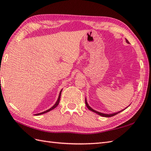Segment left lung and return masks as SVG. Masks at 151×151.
I'll return each mask as SVG.
<instances>
[{
	"label": "left lung",
	"mask_w": 151,
	"mask_h": 151,
	"mask_svg": "<svg viewBox=\"0 0 151 151\" xmlns=\"http://www.w3.org/2000/svg\"><path fill=\"white\" fill-rule=\"evenodd\" d=\"M125 40H126V42L128 43V44H129V42L127 39H126V38H125ZM86 105L87 107L88 108L90 111H91L94 112V113H96V114H99V115L101 116H104V117H111V116H114V115H116V114H118V113H120L121 111H124V110H122V111H121L116 112V113H113V114H104V113H100V112H99V111H95V110H94L93 109H92L91 107L89 106V104H87V100H86Z\"/></svg>",
	"instance_id": "obj_1"
}]
</instances>
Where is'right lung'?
<instances>
[{"label": "right lung", "instance_id": "1", "mask_svg": "<svg viewBox=\"0 0 151 151\" xmlns=\"http://www.w3.org/2000/svg\"><path fill=\"white\" fill-rule=\"evenodd\" d=\"M62 89L60 91V93H59V96H58V100H57V101H56V103H55V104L53 106H52V107H51V108L50 109H48V110H47V111H45L42 112V113H38V114H35V115H40V114H44V113H47V112H49V111H50L52 110V109H55V107H57L58 106V105L59 102H60V96H61V93H62Z\"/></svg>", "mask_w": 151, "mask_h": 151}]
</instances>
